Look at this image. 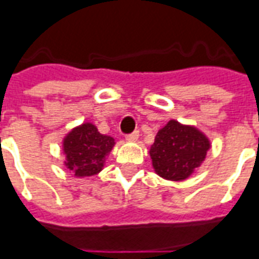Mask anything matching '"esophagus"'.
<instances>
[{"instance_id":"34e87169","label":"esophagus","mask_w":259,"mask_h":259,"mask_svg":"<svg viewBox=\"0 0 259 259\" xmlns=\"http://www.w3.org/2000/svg\"><path fill=\"white\" fill-rule=\"evenodd\" d=\"M138 136H140L138 132H133V133H130L126 136V140H127V141H137Z\"/></svg>"}]
</instances>
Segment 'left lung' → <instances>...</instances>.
I'll return each mask as SVG.
<instances>
[{
	"label": "left lung",
	"mask_w": 259,
	"mask_h": 259,
	"mask_svg": "<svg viewBox=\"0 0 259 259\" xmlns=\"http://www.w3.org/2000/svg\"><path fill=\"white\" fill-rule=\"evenodd\" d=\"M210 148V140L198 127L171 119L149 148L152 167L163 179L182 182L204 163Z\"/></svg>",
	"instance_id": "obj_1"
}]
</instances>
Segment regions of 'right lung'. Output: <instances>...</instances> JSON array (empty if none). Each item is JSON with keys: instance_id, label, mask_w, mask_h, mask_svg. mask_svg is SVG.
<instances>
[{"instance_id": "1", "label": "right lung", "mask_w": 259, "mask_h": 259, "mask_svg": "<svg viewBox=\"0 0 259 259\" xmlns=\"http://www.w3.org/2000/svg\"><path fill=\"white\" fill-rule=\"evenodd\" d=\"M115 145L111 136L102 134L92 122L73 127L62 138L64 165L74 178L98 175Z\"/></svg>"}]
</instances>
